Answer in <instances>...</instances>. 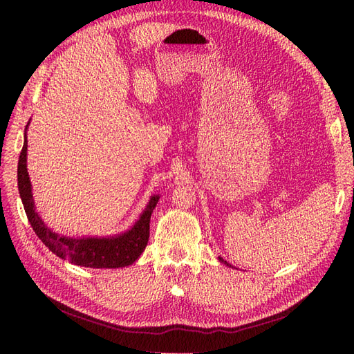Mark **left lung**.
Instances as JSON below:
<instances>
[{
	"mask_svg": "<svg viewBox=\"0 0 354 354\" xmlns=\"http://www.w3.org/2000/svg\"><path fill=\"white\" fill-rule=\"evenodd\" d=\"M218 260H220V263H223V264H226V266H230L227 261H224L223 259H221V257H218Z\"/></svg>",
	"mask_w": 354,
	"mask_h": 354,
	"instance_id": "8db88e82",
	"label": "left lung"
}]
</instances>
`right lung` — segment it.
Returning a JSON list of instances; mask_svg holds the SVG:
<instances>
[{"label":"right lung","instance_id":"obj_1","mask_svg":"<svg viewBox=\"0 0 354 354\" xmlns=\"http://www.w3.org/2000/svg\"><path fill=\"white\" fill-rule=\"evenodd\" d=\"M28 127L29 122L25 128V142L19 156L17 186L28 220L32 229L37 233V236L53 254L81 267H90V269H120V267L133 264L142 255L147 245L149 223H151V216L159 201V195L151 196L145 211L140 214V217H138L131 229L113 234V236L72 238L53 232L35 209L34 195H32V185L26 164Z\"/></svg>","mask_w":354,"mask_h":354}]
</instances>
